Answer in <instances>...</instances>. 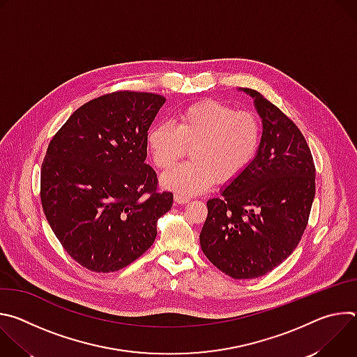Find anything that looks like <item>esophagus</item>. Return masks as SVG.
I'll return each mask as SVG.
<instances>
[{
	"label": "esophagus",
	"instance_id": "1",
	"mask_svg": "<svg viewBox=\"0 0 357 357\" xmlns=\"http://www.w3.org/2000/svg\"><path fill=\"white\" fill-rule=\"evenodd\" d=\"M174 200H175L176 205H183V203H186V202L189 200V197H186V196H183V195H179V193H175Z\"/></svg>",
	"mask_w": 357,
	"mask_h": 357
}]
</instances>
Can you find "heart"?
Wrapping results in <instances>:
<instances>
[{"label":"heart","instance_id":"1","mask_svg":"<svg viewBox=\"0 0 357 357\" xmlns=\"http://www.w3.org/2000/svg\"><path fill=\"white\" fill-rule=\"evenodd\" d=\"M260 142L259 119L218 100L190 105L176 114L174 126L157 124L146 134L152 161L161 171L174 168L189 148L190 161L161 179L165 188L183 195L209 189L216 178H237L257 155Z\"/></svg>","mask_w":357,"mask_h":357}]
</instances>
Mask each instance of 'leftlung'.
<instances>
[{
    "mask_svg": "<svg viewBox=\"0 0 357 357\" xmlns=\"http://www.w3.org/2000/svg\"><path fill=\"white\" fill-rule=\"evenodd\" d=\"M263 119L257 155L208 200L200 247L209 261L236 280L259 278L296 248L315 197V164L296 124L261 93L243 89Z\"/></svg>",
    "mask_w": 357,
    "mask_h": 357,
    "instance_id": "8db88e82",
    "label": "left lung"
}]
</instances>
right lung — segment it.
Instances as JSON below:
<instances>
[{"mask_svg":"<svg viewBox=\"0 0 357 357\" xmlns=\"http://www.w3.org/2000/svg\"><path fill=\"white\" fill-rule=\"evenodd\" d=\"M165 98L120 90L79 107L50 139L40 202L69 256L94 273L119 271L152 245L172 192L158 190L146 134Z\"/></svg>","mask_w":357,"mask_h":357,"instance_id":"obj_1","label":"right lung"}]
</instances>
